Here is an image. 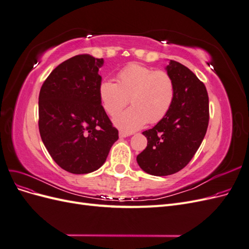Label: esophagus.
I'll list each match as a JSON object with an SVG mask.
<instances>
[{
	"label": "esophagus",
	"instance_id": "34e87169",
	"mask_svg": "<svg viewBox=\"0 0 249 249\" xmlns=\"http://www.w3.org/2000/svg\"><path fill=\"white\" fill-rule=\"evenodd\" d=\"M131 134H129V133H125V132H119V137L120 138H125V137H129Z\"/></svg>",
	"mask_w": 249,
	"mask_h": 249
}]
</instances>
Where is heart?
I'll return each mask as SVG.
<instances>
[{"label":"heart","mask_w":249,"mask_h":249,"mask_svg":"<svg viewBox=\"0 0 249 249\" xmlns=\"http://www.w3.org/2000/svg\"><path fill=\"white\" fill-rule=\"evenodd\" d=\"M175 83L169 73L140 63H130L117 73V83L104 79L99 86L100 100L109 115H115L127 104L132 106L113 119L124 132H134L148 122L157 123L167 114L175 100Z\"/></svg>","instance_id":"1"}]
</instances>
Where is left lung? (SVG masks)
Listing matches in <instances>:
<instances>
[{
    "label": "left lung",
    "instance_id": "left-lung-1",
    "mask_svg": "<svg viewBox=\"0 0 249 249\" xmlns=\"http://www.w3.org/2000/svg\"><path fill=\"white\" fill-rule=\"evenodd\" d=\"M165 70L175 83L176 94L167 114L142 134L147 146L137 156L140 168L148 175H173L197 152L209 124V96L195 74L175 60Z\"/></svg>",
    "mask_w": 249,
    "mask_h": 249
}]
</instances>
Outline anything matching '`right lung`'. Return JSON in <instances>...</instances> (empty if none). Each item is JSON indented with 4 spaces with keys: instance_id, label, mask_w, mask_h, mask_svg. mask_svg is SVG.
<instances>
[{
    "instance_id": "add662e5",
    "label": "right lung",
    "mask_w": 249,
    "mask_h": 249,
    "mask_svg": "<svg viewBox=\"0 0 249 249\" xmlns=\"http://www.w3.org/2000/svg\"><path fill=\"white\" fill-rule=\"evenodd\" d=\"M103 65V58L74 56L50 73L39 92L41 140L53 160L74 175L99 169L118 139L99 95Z\"/></svg>"
}]
</instances>
